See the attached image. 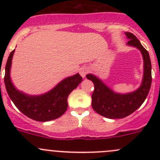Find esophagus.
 I'll use <instances>...</instances> for the list:
<instances>
[{"mask_svg":"<svg viewBox=\"0 0 160 160\" xmlns=\"http://www.w3.org/2000/svg\"><path fill=\"white\" fill-rule=\"evenodd\" d=\"M88 72V68L86 67H81V68L80 69V74L81 75L82 77H86L87 73Z\"/></svg>","mask_w":160,"mask_h":160,"instance_id":"esophagus-1","label":"esophagus"}]
</instances>
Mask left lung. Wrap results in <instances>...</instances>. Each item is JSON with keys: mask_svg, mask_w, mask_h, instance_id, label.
<instances>
[{"mask_svg": "<svg viewBox=\"0 0 160 160\" xmlns=\"http://www.w3.org/2000/svg\"><path fill=\"white\" fill-rule=\"evenodd\" d=\"M128 46L136 47L141 51L144 61L142 82L138 89L132 93H118L106 86L93 74L86 76L94 84L92 94V108L101 115L108 118H123L135 111L142 104L149 93L152 83V66L148 51L142 46L139 40L131 32H125Z\"/></svg>", "mask_w": 160, "mask_h": 160, "instance_id": "obj_1", "label": "left lung"}]
</instances>
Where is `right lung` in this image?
<instances>
[{
    "label": "right lung",
    "mask_w": 160,
    "mask_h": 160,
    "mask_svg": "<svg viewBox=\"0 0 160 160\" xmlns=\"http://www.w3.org/2000/svg\"><path fill=\"white\" fill-rule=\"evenodd\" d=\"M14 49L10 53L5 67L4 83L14 105L25 115L38 122H48L62 116L68 107L67 98L83 78L79 73L69 77L58 83L52 90L38 96H31L14 88L10 77L11 60Z\"/></svg>",
    "instance_id": "add662e5"
}]
</instances>
